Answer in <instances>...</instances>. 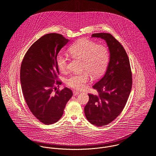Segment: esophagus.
Wrapping results in <instances>:
<instances>
[{
    "instance_id": "esophagus-1",
    "label": "esophagus",
    "mask_w": 156,
    "mask_h": 156,
    "mask_svg": "<svg viewBox=\"0 0 156 156\" xmlns=\"http://www.w3.org/2000/svg\"><path fill=\"white\" fill-rule=\"evenodd\" d=\"M79 92H77V91H76V90L73 91V95H74V96H76V95H79Z\"/></svg>"
}]
</instances>
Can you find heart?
I'll use <instances>...</instances> for the list:
<instances>
[{
    "label": "heart",
    "mask_w": 156,
    "mask_h": 156,
    "mask_svg": "<svg viewBox=\"0 0 156 156\" xmlns=\"http://www.w3.org/2000/svg\"><path fill=\"white\" fill-rule=\"evenodd\" d=\"M70 55L74 58L83 60L82 71L79 74H73L66 79L67 86L73 89L80 90L85 89L89 80V75L97 79L105 72L110 58L108 47L104 45L88 39H80L69 48ZM57 67L61 72L68 69L69 59L67 55L59 53L56 58Z\"/></svg>",
    "instance_id": "1"
}]
</instances>
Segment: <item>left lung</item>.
I'll return each instance as SVG.
<instances>
[{
    "instance_id": "obj_1",
    "label": "left lung",
    "mask_w": 156,
    "mask_h": 156,
    "mask_svg": "<svg viewBox=\"0 0 156 156\" xmlns=\"http://www.w3.org/2000/svg\"><path fill=\"white\" fill-rule=\"evenodd\" d=\"M92 37L105 40L110 52L105 76L92 87L98 94H88L84 109L89 122L100 127L111 123L124 109L132 87V73L124 48L111 34L97 33Z\"/></svg>"
}]
</instances>
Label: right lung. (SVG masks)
Masks as SVG:
<instances>
[{
  "mask_svg": "<svg viewBox=\"0 0 156 156\" xmlns=\"http://www.w3.org/2000/svg\"><path fill=\"white\" fill-rule=\"evenodd\" d=\"M62 35L48 34L32 45L26 53L20 68V82L24 100L32 113L44 124L56 122L62 116L73 96L68 88L56 90L61 85L56 58L68 42Z\"/></svg>",
  "mask_w": 156,
  "mask_h": 156,
  "instance_id": "right-lung-1",
  "label": "right lung"
}]
</instances>
